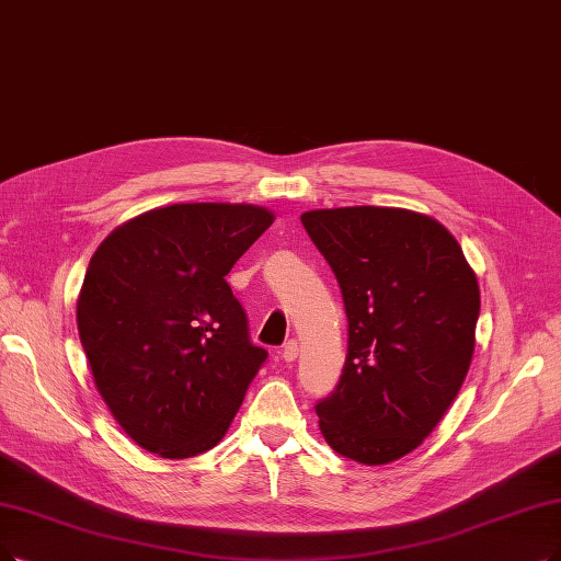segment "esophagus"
I'll return each mask as SVG.
<instances>
[{
  "mask_svg": "<svg viewBox=\"0 0 561 561\" xmlns=\"http://www.w3.org/2000/svg\"><path fill=\"white\" fill-rule=\"evenodd\" d=\"M280 354H283L285 362H295V358L299 356V343L297 341H287Z\"/></svg>",
  "mask_w": 561,
  "mask_h": 561,
  "instance_id": "esophagus-1",
  "label": "esophagus"
}]
</instances>
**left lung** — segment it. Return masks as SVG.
<instances>
[{
    "label": "left lung",
    "instance_id": "8db88e82",
    "mask_svg": "<svg viewBox=\"0 0 561 561\" xmlns=\"http://www.w3.org/2000/svg\"><path fill=\"white\" fill-rule=\"evenodd\" d=\"M341 285L347 358L316 412L335 454L387 465L414 451L472 364L479 283L442 222L410 209L301 214Z\"/></svg>",
    "mask_w": 561,
    "mask_h": 561
}]
</instances>
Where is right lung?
<instances>
[{
	"label": "right lung",
	"instance_id": "1",
	"mask_svg": "<svg viewBox=\"0 0 561 561\" xmlns=\"http://www.w3.org/2000/svg\"><path fill=\"white\" fill-rule=\"evenodd\" d=\"M274 222L255 205L151 209L89 260L78 331L94 385L124 433L163 458L209 451L266 362L226 280Z\"/></svg>",
	"mask_w": 561,
	"mask_h": 561
}]
</instances>
